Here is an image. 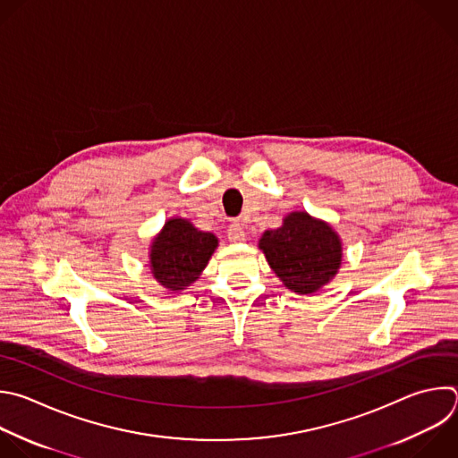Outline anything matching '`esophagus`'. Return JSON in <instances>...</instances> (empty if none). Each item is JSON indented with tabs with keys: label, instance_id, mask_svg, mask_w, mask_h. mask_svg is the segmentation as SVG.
Listing matches in <instances>:
<instances>
[{
	"label": "esophagus",
	"instance_id": "esophagus-1",
	"mask_svg": "<svg viewBox=\"0 0 458 458\" xmlns=\"http://www.w3.org/2000/svg\"><path fill=\"white\" fill-rule=\"evenodd\" d=\"M228 239L230 242H244L246 241V232L244 226L239 223H233L228 226Z\"/></svg>",
	"mask_w": 458,
	"mask_h": 458
}]
</instances>
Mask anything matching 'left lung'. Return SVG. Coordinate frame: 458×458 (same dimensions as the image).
I'll return each instance as SVG.
<instances>
[{
    "instance_id": "8db88e82",
    "label": "left lung",
    "mask_w": 458,
    "mask_h": 458,
    "mask_svg": "<svg viewBox=\"0 0 458 458\" xmlns=\"http://www.w3.org/2000/svg\"><path fill=\"white\" fill-rule=\"evenodd\" d=\"M269 267L296 294H313L329 284L344 259L338 232L322 219L296 210L259 239Z\"/></svg>"
}]
</instances>
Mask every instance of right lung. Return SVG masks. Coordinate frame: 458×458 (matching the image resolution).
Masks as SVG:
<instances>
[{"mask_svg": "<svg viewBox=\"0 0 458 458\" xmlns=\"http://www.w3.org/2000/svg\"><path fill=\"white\" fill-rule=\"evenodd\" d=\"M217 246L212 232L196 228L189 219L171 217L150 241V273L162 287L183 291L199 278Z\"/></svg>", "mask_w": 458, "mask_h": 458, "instance_id": "add662e5", "label": "right lung"}]
</instances>
